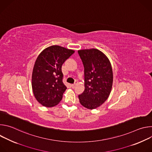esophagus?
<instances>
[{
	"mask_svg": "<svg viewBox=\"0 0 152 152\" xmlns=\"http://www.w3.org/2000/svg\"><path fill=\"white\" fill-rule=\"evenodd\" d=\"M76 84H77V82H75L74 84L71 85L72 88H75V86H76Z\"/></svg>",
	"mask_w": 152,
	"mask_h": 152,
	"instance_id": "obj_1",
	"label": "esophagus"
}]
</instances>
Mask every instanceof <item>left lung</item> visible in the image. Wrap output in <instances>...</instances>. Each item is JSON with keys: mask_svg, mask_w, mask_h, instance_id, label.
<instances>
[{"mask_svg": "<svg viewBox=\"0 0 152 152\" xmlns=\"http://www.w3.org/2000/svg\"><path fill=\"white\" fill-rule=\"evenodd\" d=\"M83 64L85 90L79 95L80 104L90 110L101 106L109 97L113 73L107 57L96 49L78 50Z\"/></svg>", "mask_w": 152, "mask_h": 152, "instance_id": "obj_1", "label": "left lung"}]
</instances>
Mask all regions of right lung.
Instances as JSON below:
<instances>
[{
  "instance_id": "right-lung-1",
  "label": "right lung",
  "mask_w": 152,
  "mask_h": 152,
  "mask_svg": "<svg viewBox=\"0 0 152 152\" xmlns=\"http://www.w3.org/2000/svg\"><path fill=\"white\" fill-rule=\"evenodd\" d=\"M75 51L53 45L37 57L32 75V87L37 100L42 106L53 107L62 98L67 87L62 82V65Z\"/></svg>"
}]
</instances>
